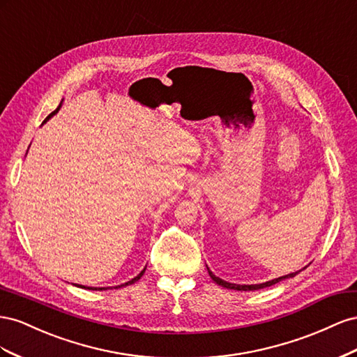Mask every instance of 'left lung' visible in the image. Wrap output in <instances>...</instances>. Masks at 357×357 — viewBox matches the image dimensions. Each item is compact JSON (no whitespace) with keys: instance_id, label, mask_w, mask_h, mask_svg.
Instances as JSON below:
<instances>
[{"instance_id":"1","label":"left lung","mask_w":357,"mask_h":357,"mask_svg":"<svg viewBox=\"0 0 357 357\" xmlns=\"http://www.w3.org/2000/svg\"><path fill=\"white\" fill-rule=\"evenodd\" d=\"M208 272H209V275H211V278H212L213 281H215V282L218 284V286H221V287H226V289H231V290H239V291H250V290H260V289H264V287H271V286H273V284L280 282L281 280L291 278V277H294V275H298V272H294V273L286 275V277L275 278V280H272V281L263 282V284H254V286H239V284H231V282H227V281H222L221 278L215 277V275H213L209 269H208Z\"/></svg>"}]
</instances>
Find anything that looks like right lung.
Segmentation results:
<instances>
[{"label":"right lung","instance_id":"obj_1","mask_svg":"<svg viewBox=\"0 0 357 357\" xmlns=\"http://www.w3.org/2000/svg\"><path fill=\"white\" fill-rule=\"evenodd\" d=\"M58 110H59V107H58L56 110H54V112H52V114H50V115H49V116H47V118H46V119L43 121V122H46V121H47V119H49L50 116H54V115L56 114V112H58ZM145 269H146V268H145ZM145 269H144V271H142V272H140V273L137 275V277H135L133 280H131V281H128V282H126V284H121V286H118V287H124V286H130V284H133V282H136L137 280H140V277H142V275H144V273H145ZM84 289H86V287L84 286ZM88 289H89V287H88ZM89 290H103V289H89Z\"/></svg>","mask_w":357,"mask_h":357}]
</instances>
